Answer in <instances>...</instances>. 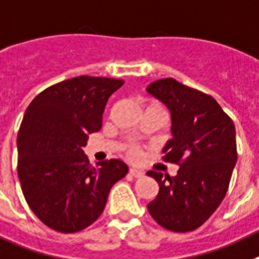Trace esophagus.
Instances as JSON below:
<instances>
[{
  "mask_svg": "<svg viewBox=\"0 0 259 259\" xmlns=\"http://www.w3.org/2000/svg\"><path fill=\"white\" fill-rule=\"evenodd\" d=\"M129 172H130V175H132V176H134V177H142L143 175H145V172H143V170L138 169V168H134V167L130 168Z\"/></svg>",
  "mask_w": 259,
  "mask_h": 259,
  "instance_id": "34e87169",
  "label": "esophagus"
}]
</instances>
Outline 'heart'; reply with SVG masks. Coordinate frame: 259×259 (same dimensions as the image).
Masks as SVG:
<instances>
[{"instance_id":"heart-1","label":"heart","mask_w":259,"mask_h":259,"mask_svg":"<svg viewBox=\"0 0 259 259\" xmlns=\"http://www.w3.org/2000/svg\"><path fill=\"white\" fill-rule=\"evenodd\" d=\"M129 155L132 157H137L139 155V152H138V150H136V148H132V150L129 151Z\"/></svg>"}]
</instances>
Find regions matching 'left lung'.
<instances>
[{"instance_id":"8db88e82","label":"left lung","mask_w":259,"mask_h":259,"mask_svg":"<svg viewBox=\"0 0 259 259\" xmlns=\"http://www.w3.org/2000/svg\"><path fill=\"white\" fill-rule=\"evenodd\" d=\"M151 96L169 109L172 139L163 160L179 164L176 176L148 170L159 193L147 204L157 224L173 232H190L223 201L237 161L235 123L212 96L173 78L152 82Z\"/></svg>"}]
</instances>
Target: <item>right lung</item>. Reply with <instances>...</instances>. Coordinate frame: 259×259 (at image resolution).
<instances>
[{
  "instance_id": "obj_1",
  "label": "right lung",
  "mask_w": 259,
  "mask_h": 259,
  "mask_svg": "<svg viewBox=\"0 0 259 259\" xmlns=\"http://www.w3.org/2000/svg\"><path fill=\"white\" fill-rule=\"evenodd\" d=\"M123 80L80 75L56 83L27 107L18 133V177L36 217L57 232L91 226L127 165L111 159L92 167L82 147L102 129L109 96Z\"/></svg>"
}]
</instances>
